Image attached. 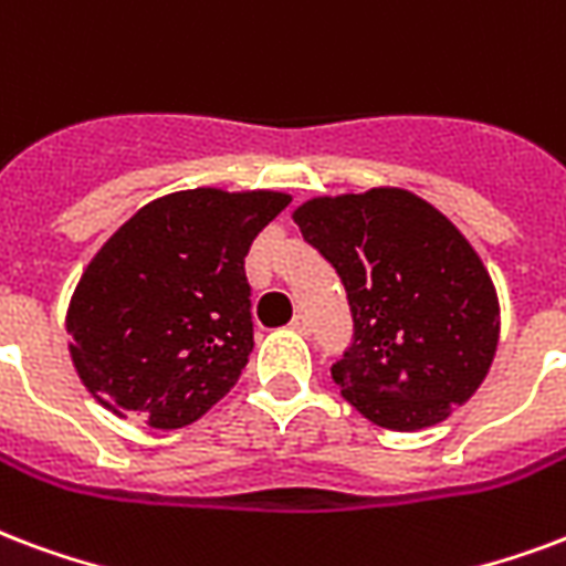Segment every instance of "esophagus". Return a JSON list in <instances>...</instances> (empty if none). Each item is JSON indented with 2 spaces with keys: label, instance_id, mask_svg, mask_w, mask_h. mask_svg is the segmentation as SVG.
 I'll list each match as a JSON object with an SVG mask.
<instances>
[{
  "label": "esophagus",
  "instance_id": "esophagus-1",
  "mask_svg": "<svg viewBox=\"0 0 566 566\" xmlns=\"http://www.w3.org/2000/svg\"><path fill=\"white\" fill-rule=\"evenodd\" d=\"M291 329H296L300 336H312V321L305 315H296L294 324H291Z\"/></svg>",
  "mask_w": 566,
  "mask_h": 566
}]
</instances>
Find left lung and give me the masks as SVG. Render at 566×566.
Segmentation results:
<instances>
[{"instance_id":"1","label":"left lung","mask_w":566,"mask_h":566,"mask_svg":"<svg viewBox=\"0 0 566 566\" xmlns=\"http://www.w3.org/2000/svg\"><path fill=\"white\" fill-rule=\"evenodd\" d=\"M294 221L347 291L354 342L333 380L392 432H420L474 396L492 368L501 305L462 230L408 188L312 198Z\"/></svg>"}]
</instances>
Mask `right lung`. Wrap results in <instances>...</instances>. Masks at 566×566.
Masks as SVG:
<instances>
[{
    "label": "right lung",
    "mask_w": 566,
    "mask_h": 566,
    "mask_svg": "<svg viewBox=\"0 0 566 566\" xmlns=\"http://www.w3.org/2000/svg\"><path fill=\"white\" fill-rule=\"evenodd\" d=\"M291 195L174 191L104 242L65 315L71 363L92 399L153 429L200 420L254 347L245 254Z\"/></svg>",
    "instance_id": "obj_1"
}]
</instances>
